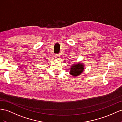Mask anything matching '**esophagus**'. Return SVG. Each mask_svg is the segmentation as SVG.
Returning a JSON list of instances; mask_svg holds the SVG:
<instances>
[{
	"label": "esophagus",
	"instance_id": "34e87169",
	"mask_svg": "<svg viewBox=\"0 0 122 122\" xmlns=\"http://www.w3.org/2000/svg\"><path fill=\"white\" fill-rule=\"evenodd\" d=\"M55 55L56 58H57V59H60V55H59V54H55Z\"/></svg>",
	"mask_w": 122,
	"mask_h": 122
}]
</instances>
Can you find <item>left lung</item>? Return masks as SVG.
Returning <instances> with one entry per match:
<instances>
[{"mask_svg":"<svg viewBox=\"0 0 122 122\" xmlns=\"http://www.w3.org/2000/svg\"><path fill=\"white\" fill-rule=\"evenodd\" d=\"M84 65L80 63H77V64L73 65L71 68V71L70 73L74 77H76L79 75L81 74L84 70Z\"/></svg>","mask_w":122,"mask_h":122,"instance_id":"left-lung-1","label":"left lung"}]
</instances>
